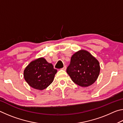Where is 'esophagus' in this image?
Wrapping results in <instances>:
<instances>
[{
  "mask_svg": "<svg viewBox=\"0 0 123 123\" xmlns=\"http://www.w3.org/2000/svg\"><path fill=\"white\" fill-rule=\"evenodd\" d=\"M62 69H63V70H65L66 69V66H64L63 68H62Z\"/></svg>",
  "mask_w": 123,
  "mask_h": 123,
  "instance_id": "esophagus-1",
  "label": "esophagus"
}]
</instances>
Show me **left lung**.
<instances>
[{"label":"left lung","instance_id":"8db88e82","mask_svg":"<svg viewBox=\"0 0 123 123\" xmlns=\"http://www.w3.org/2000/svg\"><path fill=\"white\" fill-rule=\"evenodd\" d=\"M66 71L74 83L81 87H88L97 80L100 65L89 52L82 50L72 56Z\"/></svg>","mask_w":123,"mask_h":123}]
</instances>
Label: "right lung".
<instances>
[{
    "instance_id": "1",
    "label": "right lung",
    "mask_w": 123,
    "mask_h": 123,
    "mask_svg": "<svg viewBox=\"0 0 123 123\" xmlns=\"http://www.w3.org/2000/svg\"><path fill=\"white\" fill-rule=\"evenodd\" d=\"M57 70L53 64L42 57L32 61L24 71V77L32 88L43 90L53 82Z\"/></svg>"
}]
</instances>
